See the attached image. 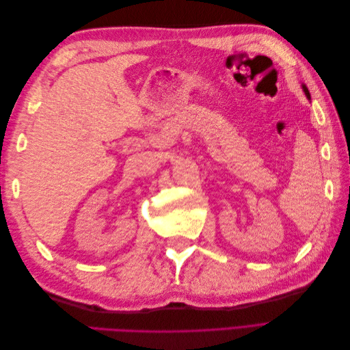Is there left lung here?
<instances>
[{"mask_svg": "<svg viewBox=\"0 0 350 350\" xmlns=\"http://www.w3.org/2000/svg\"><path fill=\"white\" fill-rule=\"evenodd\" d=\"M302 89H304V92H305V94H306V98H308V99H311V94H310L308 89H306V86H305V84H302Z\"/></svg>", "mask_w": 350, "mask_h": 350, "instance_id": "left-lung-1", "label": "left lung"}]
</instances>
